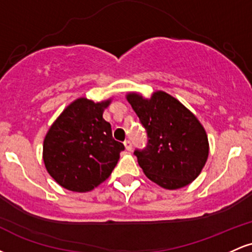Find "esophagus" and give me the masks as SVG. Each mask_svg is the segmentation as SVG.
<instances>
[{
	"mask_svg": "<svg viewBox=\"0 0 252 252\" xmlns=\"http://www.w3.org/2000/svg\"><path fill=\"white\" fill-rule=\"evenodd\" d=\"M124 147H126V150H131V149H132V143H131V141H129V140L124 141Z\"/></svg>",
	"mask_w": 252,
	"mask_h": 252,
	"instance_id": "obj_1",
	"label": "esophagus"
}]
</instances>
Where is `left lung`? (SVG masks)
<instances>
[{
  "label": "left lung",
  "mask_w": 252,
  "mask_h": 252,
  "mask_svg": "<svg viewBox=\"0 0 252 252\" xmlns=\"http://www.w3.org/2000/svg\"><path fill=\"white\" fill-rule=\"evenodd\" d=\"M126 100L148 135L146 148L134 153L147 178L166 189L194 181L210 149L206 131L195 115L163 91H155L150 98L129 92Z\"/></svg>",
  "instance_id": "obj_1"
}]
</instances>
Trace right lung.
<instances>
[{"label": "right lung", "mask_w": 252, "mask_h": 252, "mask_svg": "<svg viewBox=\"0 0 252 252\" xmlns=\"http://www.w3.org/2000/svg\"><path fill=\"white\" fill-rule=\"evenodd\" d=\"M111 99L94 103L80 97L54 121L43 140L48 174L63 189L85 193L109 178L124 150L103 118Z\"/></svg>", "instance_id": "1"}]
</instances>
